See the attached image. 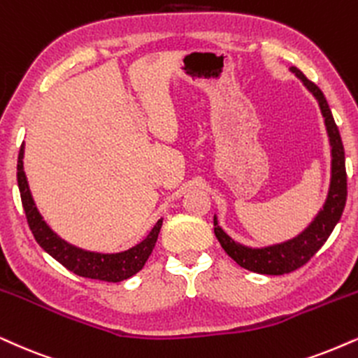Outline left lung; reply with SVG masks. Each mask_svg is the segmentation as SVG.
<instances>
[{"instance_id":"obj_1","label":"left lung","mask_w":358,"mask_h":358,"mask_svg":"<svg viewBox=\"0 0 358 358\" xmlns=\"http://www.w3.org/2000/svg\"><path fill=\"white\" fill-rule=\"evenodd\" d=\"M291 72L302 80V84L309 89L312 96L317 99L320 112H322L327 135L330 142V153H332V175H330V187L327 200L322 210L317 213L314 221L296 238L289 241L273 244L266 248H248L234 241L218 226V220L215 216V234L218 238L221 248L226 251L231 259L248 271L257 274L280 275L292 273L304 266L312 256L317 252L324 243L327 241L330 233L334 231L336 224L341 220L343 208L347 201V173H345V153L341 134L330 112L329 103L325 101L322 90L314 83H310L297 67H291Z\"/></svg>"}]
</instances>
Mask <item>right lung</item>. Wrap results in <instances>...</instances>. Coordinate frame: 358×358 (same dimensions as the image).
Listing matches in <instances>:
<instances>
[{
  "label": "right lung",
  "instance_id": "1",
  "mask_svg": "<svg viewBox=\"0 0 358 358\" xmlns=\"http://www.w3.org/2000/svg\"><path fill=\"white\" fill-rule=\"evenodd\" d=\"M22 157H24V143L20 148L17 155V187H20L22 208H24L26 220H28L29 229L34 234V239L48 255H51L57 262H61L71 273L90 278L97 280H107V282H120L132 278L140 269L145 266L148 256L155 248L158 233L162 228V220L157 221L148 236L130 250L115 252V255H102V252H92L72 246L61 239L43 220L38 208L31 196L28 180H26L24 166H22Z\"/></svg>",
  "mask_w": 358,
  "mask_h": 358
}]
</instances>
